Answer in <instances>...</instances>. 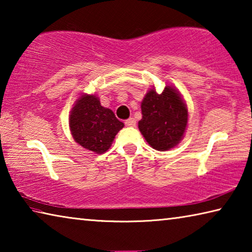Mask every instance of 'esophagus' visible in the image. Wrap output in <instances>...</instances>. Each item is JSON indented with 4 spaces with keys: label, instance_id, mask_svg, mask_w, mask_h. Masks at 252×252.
Listing matches in <instances>:
<instances>
[{
    "label": "esophagus",
    "instance_id": "34e87169",
    "mask_svg": "<svg viewBox=\"0 0 252 252\" xmlns=\"http://www.w3.org/2000/svg\"><path fill=\"white\" fill-rule=\"evenodd\" d=\"M125 125L126 126H135V120L133 118H130V119H127V120L125 122Z\"/></svg>",
    "mask_w": 252,
    "mask_h": 252
}]
</instances>
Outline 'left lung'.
<instances>
[{"mask_svg":"<svg viewBox=\"0 0 252 252\" xmlns=\"http://www.w3.org/2000/svg\"><path fill=\"white\" fill-rule=\"evenodd\" d=\"M141 111L139 130L153 149L169 150L182 139L188 111L173 88L165 87L160 94L155 90L149 91L141 103Z\"/></svg>","mask_w":252,"mask_h":252,"instance_id":"obj_1","label":"left lung"}]
</instances>
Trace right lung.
I'll list each match as a JSON object with an SVG mask.
<instances>
[{"mask_svg": "<svg viewBox=\"0 0 252 252\" xmlns=\"http://www.w3.org/2000/svg\"><path fill=\"white\" fill-rule=\"evenodd\" d=\"M123 126L112 111L103 108L94 95H83L71 111L70 129L74 140L95 153L108 150Z\"/></svg>", "mask_w": 252, "mask_h": 252, "instance_id": "right-lung-1", "label": "right lung"}]
</instances>
